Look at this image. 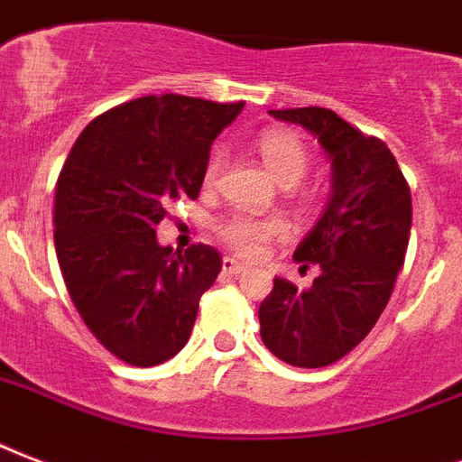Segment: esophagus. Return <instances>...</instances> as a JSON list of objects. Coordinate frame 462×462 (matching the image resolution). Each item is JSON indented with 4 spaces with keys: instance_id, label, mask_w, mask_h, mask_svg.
<instances>
[{
    "instance_id": "esophagus-1",
    "label": "esophagus",
    "mask_w": 462,
    "mask_h": 462,
    "mask_svg": "<svg viewBox=\"0 0 462 462\" xmlns=\"http://www.w3.org/2000/svg\"><path fill=\"white\" fill-rule=\"evenodd\" d=\"M221 270L226 272V274H234V277H238V274H243V272L248 270L245 264L236 263L234 257H224V263H221Z\"/></svg>"
}]
</instances>
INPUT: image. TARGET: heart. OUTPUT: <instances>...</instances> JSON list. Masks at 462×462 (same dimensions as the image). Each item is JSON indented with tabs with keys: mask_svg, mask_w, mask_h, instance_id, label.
I'll return each mask as SVG.
<instances>
[{
	"mask_svg": "<svg viewBox=\"0 0 462 462\" xmlns=\"http://www.w3.org/2000/svg\"><path fill=\"white\" fill-rule=\"evenodd\" d=\"M257 152L264 168L284 188L299 185L310 171L309 146L301 139L284 130H267L257 139ZM224 166V152L214 149L205 166V185H214ZM221 241L241 257H260L267 243L287 236V224L277 217H245L234 214L219 226Z\"/></svg>",
	"mask_w": 462,
	"mask_h": 462,
	"instance_id": "1",
	"label": "heart"
}]
</instances>
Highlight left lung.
<instances>
[{
    "label": "left lung",
    "instance_id": "left-lung-1",
    "mask_svg": "<svg viewBox=\"0 0 462 462\" xmlns=\"http://www.w3.org/2000/svg\"><path fill=\"white\" fill-rule=\"evenodd\" d=\"M318 137L332 166L323 217L294 250L303 267L318 264L313 287L274 277L260 303V337L291 366H330L376 325L405 263L412 198L391 149L361 134L328 108L270 110Z\"/></svg>",
    "mask_w": 462,
    "mask_h": 462
}]
</instances>
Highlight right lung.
<instances>
[{
  "mask_svg": "<svg viewBox=\"0 0 462 462\" xmlns=\"http://www.w3.org/2000/svg\"><path fill=\"white\" fill-rule=\"evenodd\" d=\"M243 103L144 96L86 125L55 188V250L79 316L110 354L156 366L190 339L221 255L161 245L166 207L195 199L209 149Z\"/></svg>",
  "mask_w": 462,
  "mask_h": 462,
  "instance_id": "right-lung-1",
  "label": "right lung"
}]
</instances>
